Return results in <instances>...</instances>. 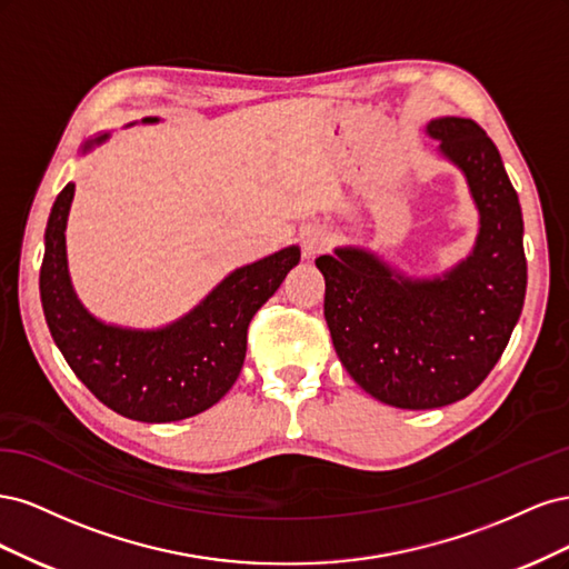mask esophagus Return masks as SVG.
<instances>
[{"label": "esophagus", "mask_w": 569, "mask_h": 569, "mask_svg": "<svg viewBox=\"0 0 569 569\" xmlns=\"http://www.w3.org/2000/svg\"><path fill=\"white\" fill-rule=\"evenodd\" d=\"M303 242V253L306 256H316V253H322L327 247L332 244V234L327 232L325 228H308L301 237Z\"/></svg>", "instance_id": "obj_1"}]
</instances>
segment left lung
<instances>
[{"label":"left lung","instance_id":"1","mask_svg":"<svg viewBox=\"0 0 569 569\" xmlns=\"http://www.w3.org/2000/svg\"><path fill=\"white\" fill-rule=\"evenodd\" d=\"M470 184L472 253L441 278L412 280L366 249L316 258L325 320L341 366L377 401L425 410L472 393L506 351L527 291L522 211L501 153L470 118L427 126Z\"/></svg>","mask_w":569,"mask_h":569}]
</instances>
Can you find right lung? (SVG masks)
Returning a JSON list of instances; mask_svg holds the SVG:
<instances>
[{
    "label": "right lung",
    "mask_w": 569,
    "mask_h": 569,
    "mask_svg": "<svg viewBox=\"0 0 569 569\" xmlns=\"http://www.w3.org/2000/svg\"><path fill=\"white\" fill-rule=\"evenodd\" d=\"M144 123H157V118H144ZM107 137H94L84 151ZM73 192L76 184L68 182L51 206L40 268L44 318L66 363L101 403L123 418L176 422L199 416L237 382L249 322L299 263V247L237 268L173 325L126 330L90 316L68 278L66 220Z\"/></svg>",
    "instance_id": "obj_1"
}]
</instances>
